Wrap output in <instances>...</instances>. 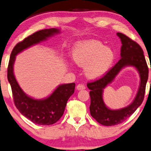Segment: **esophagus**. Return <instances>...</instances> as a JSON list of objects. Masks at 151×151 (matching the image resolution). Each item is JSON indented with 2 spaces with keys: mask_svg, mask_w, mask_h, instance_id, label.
<instances>
[{
  "mask_svg": "<svg viewBox=\"0 0 151 151\" xmlns=\"http://www.w3.org/2000/svg\"><path fill=\"white\" fill-rule=\"evenodd\" d=\"M76 89H77L78 90H85V87L84 85L83 84H78L76 86Z\"/></svg>",
  "mask_w": 151,
  "mask_h": 151,
  "instance_id": "esophagus-1",
  "label": "esophagus"
}]
</instances>
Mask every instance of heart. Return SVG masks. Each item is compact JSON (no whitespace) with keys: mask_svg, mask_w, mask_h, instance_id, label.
I'll return each instance as SVG.
<instances>
[{"mask_svg":"<svg viewBox=\"0 0 151 151\" xmlns=\"http://www.w3.org/2000/svg\"><path fill=\"white\" fill-rule=\"evenodd\" d=\"M72 57L76 64L85 66L88 78L96 79L106 73L114 59L111 48L104 47L97 40H87L78 43L73 50Z\"/></svg>","mask_w":151,"mask_h":151,"instance_id":"1","label":"heart"}]
</instances>
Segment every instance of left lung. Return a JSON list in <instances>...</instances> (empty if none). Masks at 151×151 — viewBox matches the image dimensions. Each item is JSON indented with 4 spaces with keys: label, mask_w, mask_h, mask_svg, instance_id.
<instances>
[{
    "label": "left lung",
    "mask_w": 151,
    "mask_h": 151,
    "mask_svg": "<svg viewBox=\"0 0 151 151\" xmlns=\"http://www.w3.org/2000/svg\"><path fill=\"white\" fill-rule=\"evenodd\" d=\"M117 35L121 39L122 44L120 59L101 78L89 82L87 85L90 90V114L99 123L105 126L122 123L135 112L144 101L148 78V67L141 46L123 33H118ZM126 65H133L139 70L141 83L138 93L134 101L127 107L120 110H111L103 103L102 98L103 89L111 82L119 70Z\"/></svg>",
    "instance_id": "obj_1"
}]
</instances>
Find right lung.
<instances>
[{
    "label": "right lung",
    "instance_id": "add662e5",
    "mask_svg": "<svg viewBox=\"0 0 151 151\" xmlns=\"http://www.w3.org/2000/svg\"><path fill=\"white\" fill-rule=\"evenodd\" d=\"M59 29H42L18 42L11 52L7 67V80L12 89L13 100L16 108L24 117L33 123L41 125L55 124L61 118L64 114L67 101L74 93L76 84L73 83L61 85L47 99H33L25 94L18 85L13 73V64L15 56L19 52L33 45L46 40L48 37L59 33Z\"/></svg>",
    "mask_w": 151,
    "mask_h": 151
}]
</instances>
